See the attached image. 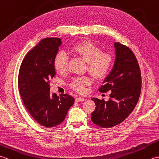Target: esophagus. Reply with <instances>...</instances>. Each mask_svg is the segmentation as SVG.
<instances>
[{"mask_svg": "<svg viewBox=\"0 0 159 159\" xmlns=\"http://www.w3.org/2000/svg\"><path fill=\"white\" fill-rule=\"evenodd\" d=\"M85 98H80V97H79V98H76L75 99V101L77 102H83V101H85Z\"/></svg>", "mask_w": 159, "mask_h": 159, "instance_id": "34e87169", "label": "esophagus"}]
</instances>
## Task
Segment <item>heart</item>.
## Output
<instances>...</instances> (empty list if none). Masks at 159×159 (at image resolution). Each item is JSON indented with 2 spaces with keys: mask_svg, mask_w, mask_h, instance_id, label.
<instances>
[{
  "mask_svg": "<svg viewBox=\"0 0 159 159\" xmlns=\"http://www.w3.org/2000/svg\"><path fill=\"white\" fill-rule=\"evenodd\" d=\"M71 52L79 56L87 63V70L96 79H102L109 72L113 63V57L109 52H102L98 45L90 41H84L77 43L71 48ZM68 57L65 52H61L55 59V67L59 74L65 73L67 70ZM91 84L89 77L77 78L72 83L74 89L79 93L85 92V87Z\"/></svg>",
  "mask_w": 159,
  "mask_h": 159,
  "instance_id": "1",
  "label": "heart"
}]
</instances>
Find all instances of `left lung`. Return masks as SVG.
<instances>
[{
    "instance_id": "8db88e82",
    "label": "left lung",
    "mask_w": 159,
    "mask_h": 159,
    "mask_svg": "<svg viewBox=\"0 0 159 159\" xmlns=\"http://www.w3.org/2000/svg\"><path fill=\"white\" fill-rule=\"evenodd\" d=\"M116 59L113 69L105 78L100 92L111 91L108 101L92 99L96 109L92 113L93 123L102 128L116 126L129 116L137 105L141 89V76L136 57L128 47L114 43Z\"/></svg>"
}]
</instances>
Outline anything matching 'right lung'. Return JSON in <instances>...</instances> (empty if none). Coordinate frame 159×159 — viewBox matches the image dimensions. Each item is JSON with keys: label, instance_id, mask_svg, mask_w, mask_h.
<instances>
[{"label": "right lung", "instance_id": "right-lung-1", "mask_svg": "<svg viewBox=\"0 0 159 159\" xmlns=\"http://www.w3.org/2000/svg\"><path fill=\"white\" fill-rule=\"evenodd\" d=\"M60 38H44L29 51L20 67L18 89L24 104L35 121L50 128L65 120L74 98L68 94L50 93V80L55 76V59Z\"/></svg>", "mask_w": 159, "mask_h": 159}]
</instances>
